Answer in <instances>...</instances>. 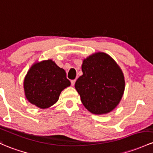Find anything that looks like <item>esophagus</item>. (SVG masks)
<instances>
[{"label":"esophagus","mask_w":153,"mask_h":153,"mask_svg":"<svg viewBox=\"0 0 153 153\" xmlns=\"http://www.w3.org/2000/svg\"><path fill=\"white\" fill-rule=\"evenodd\" d=\"M75 81H76V80H72V81H71V84H72V86H74V85H75Z\"/></svg>","instance_id":"obj_1"}]
</instances>
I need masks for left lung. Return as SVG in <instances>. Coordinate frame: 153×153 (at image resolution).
Instances as JSON below:
<instances>
[{"mask_svg": "<svg viewBox=\"0 0 153 153\" xmlns=\"http://www.w3.org/2000/svg\"><path fill=\"white\" fill-rule=\"evenodd\" d=\"M81 69L83 75L75 87L84 107L96 115L112 111L121 101L125 87L120 66L108 54L97 52L83 59Z\"/></svg>", "mask_w": 153, "mask_h": 153, "instance_id": "left-lung-1", "label": "left lung"}]
</instances>
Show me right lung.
<instances>
[{
	"label": "right lung",
	"mask_w": 153,
	"mask_h": 153,
	"mask_svg": "<svg viewBox=\"0 0 153 153\" xmlns=\"http://www.w3.org/2000/svg\"><path fill=\"white\" fill-rule=\"evenodd\" d=\"M70 84L64 69L48 59L33 64L24 78L23 87L28 102L45 109L54 105L61 92Z\"/></svg>",
	"instance_id": "obj_1"
}]
</instances>
